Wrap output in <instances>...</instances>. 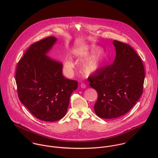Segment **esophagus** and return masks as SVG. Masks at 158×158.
Wrapping results in <instances>:
<instances>
[{
	"label": "esophagus",
	"mask_w": 158,
	"mask_h": 158,
	"mask_svg": "<svg viewBox=\"0 0 158 158\" xmlns=\"http://www.w3.org/2000/svg\"><path fill=\"white\" fill-rule=\"evenodd\" d=\"M80 86H81V88H83V89H85V88H86V87H87V86H86L85 84H84V83H81Z\"/></svg>",
	"instance_id": "34e87169"
}]
</instances>
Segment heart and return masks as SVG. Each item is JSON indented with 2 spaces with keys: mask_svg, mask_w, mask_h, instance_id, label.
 <instances>
[{
  "mask_svg": "<svg viewBox=\"0 0 158 158\" xmlns=\"http://www.w3.org/2000/svg\"><path fill=\"white\" fill-rule=\"evenodd\" d=\"M89 54L91 55L85 58L81 64V72L86 77L90 76L99 71L106 62L105 53L98 48L90 49L89 51L77 50L74 52V55L80 58L87 56ZM74 67L75 64L70 58L65 60L64 68L68 72L71 73Z\"/></svg>",
  "mask_w": 158,
  "mask_h": 158,
  "instance_id": "heart-1",
  "label": "heart"
}]
</instances>
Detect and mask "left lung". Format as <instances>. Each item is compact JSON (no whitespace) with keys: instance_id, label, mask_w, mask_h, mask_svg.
Masks as SVG:
<instances>
[{"instance_id":"8db88e82","label":"left lung","mask_w":158,"mask_h":158,"mask_svg":"<svg viewBox=\"0 0 158 158\" xmlns=\"http://www.w3.org/2000/svg\"><path fill=\"white\" fill-rule=\"evenodd\" d=\"M116 56L113 64L101 69L88 79L98 98L95 113L100 118H114L128 113L142 94L145 71L135 50L113 41Z\"/></svg>"}]
</instances>
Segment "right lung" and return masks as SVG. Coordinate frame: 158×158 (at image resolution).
Returning a JSON list of instances; mask_svg holds the SVG:
<instances>
[{
  "instance_id": "obj_1",
  "label": "right lung",
  "mask_w": 158,
  "mask_h": 158,
  "mask_svg": "<svg viewBox=\"0 0 158 158\" xmlns=\"http://www.w3.org/2000/svg\"><path fill=\"white\" fill-rule=\"evenodd\" d=\"M57 38L50 36L31 44L19 61L16 72L18 97L35 117L55 122L67 113L70 97L78 82L66 78L63 64L48 56Z\"/></svg>"
}]
</instances>
